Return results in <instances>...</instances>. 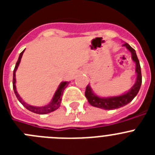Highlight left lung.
<instances>
[{
    "label": "left lung",
    "mask_w": 155,
    "mask_h": 155,
    "mask_svg": "<svg viewBox=\"0 0 155 155\" xmlns=\"http://www.w3.org/2000/svg\"><path fill=\"white\" fill-rule=\"evenodd\" d=\"M123 46H125L127 50L130 52L132 60L136 64V82L127 92L124 93L121 95H118V96L106 97V98L98 96L96 94H94L93 90L91 89V86L87 84L85 90V97L87 98V102H89L90 105L94 107L100 108V109H105V110H113V109L123 107L124 105L130 103L135 98L140 88V85L142 83L141 70H140V65L139 60L136 54V51L128 43H124Z\"/></svg>",
    "instance_id": "left-lung-1"
}]
</instances>
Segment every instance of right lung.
I'll return each mask as SVG.
<instances>
[{"instance_id": "add662e5", "label": "right lung", "mask_w": 155, "mask_h": 155, "mask_svg": "<svg viewBox=\"0 0 155 155\" xmlns=\"http://www.w3.org/2000/svg\"><path fill=\"white\" fill-rule=\"evenodd\" d=\"M25 50L20 53V55H19L18 60L17 63L15 64V68L14 69L13 71V89L14 91H15V94L16 97L18 99V101L21 102V104L23 105L24 107L26 108L28 110L31 111L32 113H37V114H47V113H50L53 112V111L57 110L60 106H61V98H62L63 96V93H64V89H65L67 86L69 84V82L68 81H63L61 82V84L59 85L58 88L56 91L55 94L53 95V98H52L51 102L50 103L48 104V105H44V106H33V105H28L27 104L26 102H25L24 100L20 97V95L18 93L17 89H16V79H15V72L18 69V67L19 66V64L21 62V57L23 55V53H24Z\"/></svg>"}]
</instances>
